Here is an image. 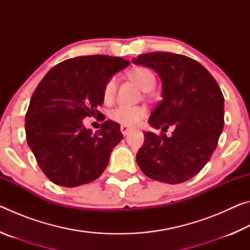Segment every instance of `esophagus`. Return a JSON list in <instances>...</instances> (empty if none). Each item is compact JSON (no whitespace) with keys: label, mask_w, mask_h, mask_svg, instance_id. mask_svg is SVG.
I'll use <instances>...</instances> for the list:
<instances>
[{"label":"esophagus","mask_w":250,"mask_h":250,"mask_svg":"<svg viewBox=\"0 0 250 250\" xmlns=\"http://www.w3.org/2000/svg\"><path fill=\"white\" fill-rule=\"evenodd\" d=\"M120 130H121V132H122V134H124V135H128L131 132V131H132V130L129 128V126H126V125H121L120 126Z\"/></svg>","instance_id":"34e87169"}]
</instances>
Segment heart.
Listing matches in <instances>:
<instances>
[{"label":"heart","instance_id":"1","mask_svg":"<svg viewBox=\"0 0 250 250\" xmlns=\"http://www.w3.org/2000/svg\"><path fill=\"white\" fill-rule=\"evenodd\" d=\"M129 76L145 91L151 90L155 84V77L153 73L150 69L146 68V67H135L130 71ZM117 77H111L105 83L104 87V101L110 103L113 99L117 91ZM146 116V109L145 107H141V105L120 104L110 112V118L113 121L126 126H134L139 125Z\"/></svg>","mask_w":250,"mask_h":250}]
</instances>
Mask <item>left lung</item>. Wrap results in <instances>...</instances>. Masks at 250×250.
<instances>
[{
  "label": "left lung",
  "instance_id": "obj_1",
  "mask_svg": "<svg viewBox=\"0 0 250 250\" xmlns=\"http://www.w3.org/2000/svg\"><path fill=\"white\" fill-rule=\"evenodd\" d=\"M162 80V100L149 124L163 131L145 132L137 163L145 174L168 184L185 182L200 172L217 146L224 128V96L204 66L180 54L153 52L133 58ZM175 129L171 137L164 133Z\"/></svg>",
  "mask_w": 250,
  "mask_h": 250
}]
</instances>
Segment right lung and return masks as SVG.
Listing matches in <instances>:
<instances>
[{
    "label": "right lung",
    "mask_w": 250,
    "mask_h": 250,
    "mask_svg": "<svg viewBox=\"0 0 250 250\" xmlns=\"http://www.w3.org/2000/svg\"><path fill=\"white\" fill-rule=\"evenodd\" d=\"M130 62L105 55L79 56L54 66L34 91L25 116L27 145L41 170L57 185L75 188L103 174L124 135L112 120L92 133L83 119L99 116L104 87Z\"/></svg>",
    "instance_id": "add662e5"
}]
</instances>
